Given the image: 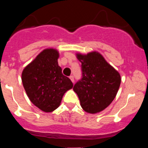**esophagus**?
Here are the masks:
<instances>
[{
  "label": "esophagus",
  "instance_id": "obj_1",
  "mask_svg": "<svg viewBox=\"0 0 148 148\" xmlns=\"http://www.w3.org/2000/svg\"><path fill=\"white\" fill-rule=\"evenodd\" d=\"M70 80H71V82H73V83H74V77H73V75H71V76H70Z\"/></svg>",
  "mask_w": 148,
  "mask_h": 148
}]
</instances>
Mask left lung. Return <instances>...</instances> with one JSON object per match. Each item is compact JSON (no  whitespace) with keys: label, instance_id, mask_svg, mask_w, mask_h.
<instances>
[{"label":"left lung","instance_id":"8db88e82","mask_svg":"<svg viewBox=\"0 0 148 148\" xmlns=\"http://www.w3.org/2000/svg\"><path fill=\"white\" fill-rule=\"evenodd\" d=\"M82 63V78L74 85L82 109L88 113H100L112 103L121 84L119 73L99 52L76 53Z\"/></svg>","mask_w":148,"mask_h":148}]
</instances>
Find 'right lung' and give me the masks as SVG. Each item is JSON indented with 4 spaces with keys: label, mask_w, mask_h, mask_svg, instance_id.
Wrapping results in <instances>:
<instances>
[{
    "label": "right lung",
    "mask_w": 148,
    "mask_h": 148,
    "mask_svg": "<svg viewBox=\"0 0 148 148\" xmlns=\"http://www.w3.org/2000/svg\"><path fill=\"white\" fill-rule=\"evenodd\" d=\"M58 58L57 49L47 48L25 66L21 74L22 83L28 98L45 113L57 109L63 95L73 87L70 78L62 74Z\"/></svg>",
    "instance_id": "add662e5"
}]
</instances>
